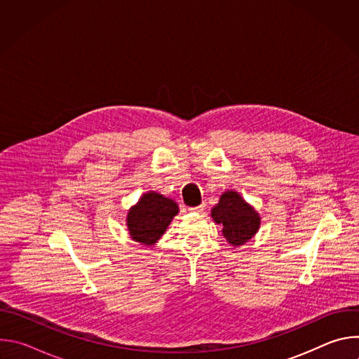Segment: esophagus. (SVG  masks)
<instances>
[{"label":"esophagus","instance_id":"1","mask_svg":"<svg viewBox=\"0 0 359 359\" xmlns=\"http://www.w3.org/2000/svg\"><path fill=\"white\" fill-rule=\"evenodd\" d=\"M189 210L193 213H201L204 210V204H200V206H194V208H189Z\"/></svg>","mask_w":359,"mask_h":359}]
</instances>
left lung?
I'll use <instances>...</instances> for the list:
<instances>
[{
	"label": "left lung",
	"mask_w": 359,
	"mask_h": 359,
	"mask_svg": "<svg viewBox=\"0 0 359 359\" xmlns=\"http://www.w3.org/2000/svg\"><path fill=\"white\" fill-rule=\"evenodd\" d=\"M213 220L223 226V234L233 245H241L259 230L260 217L236 191L222 194L212 210Z\"/></svg>",
	"instance_id": "8db88e82"
}]
</instances>
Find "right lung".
<instances>
[{
    "mask_svg": "<svg viewBox=\"0 0 359 359\" xmlns=\"http://www.w3.org/2000/svg\"><path fill=\"white\" fill-rule=\"evenodd\" d=\"M177 204L159 193L149 191L128 213V227L135 241L155 244L177 215Z\"/></svg>",
    "mask_w": 359,
    "mask_h": 359,
    "instance_id": "add662e5",
    "label": "right lung"
}]
</instances>
